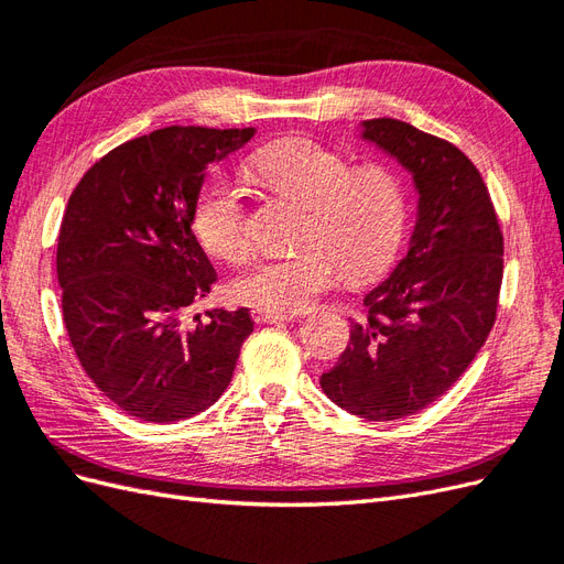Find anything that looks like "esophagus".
Here are the masks:
<instances>
[{
  "label": "esophagus",
  "instance_id": "obj_1",
  "mask_svg": "<svg viewBox=\"0 0 564 564\" xmlns=\"http://www.w3.org/2000/svg\"><path fill=\"white\" fill-rule=\"evenodd\" d=\"M251 317H253V322H259V324H280V322L294 319L292 313H270V311H261V308H253Z\"/></svg>",
  "mask_w": 564,
  "mask_h": 564
}]
</instances>
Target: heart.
Listing matches in <instances>:
<instances>
[{
  "label": "heart",
  "mask_w": 564,
  "mask_h": 564,
  "mask_svg": "<svg viewBox=\"0 0 564 564\" xmlns=\"http://www.w3.org/2000/svg\"><path fill=\"white\" fill-rule=\"evenodd\" d=\"M253 174L270 191L305 204L299 251L249 265L232 282V296L270 313H299L338 280L386 270L404 242L409 220L406 185L395 169L379 162L352 166L338 150L311 139H282L251 160ZM199 242L226 261L251 249L247 204L228 176L202 185L193 209Z\"/></svg>",
  "instance_id": "obj_1"
}]
</instances>
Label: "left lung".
<instances>
[{"mask_svg": "<svg viewBox=\"0 0 564 564\" xmlns=\"http://www.w3.org/2000/svg\"><path fill=\"white\" fill-rule=\"evenodd\" d=\"M362 139L395 158L419 193L409 251L365 296L362 322L319 386L369 421L416 414L458 381L497 319L503 235L487 185L449 141L400 119L362 122Z\"/></svg>", "mask_w": 564, "mask_h": 564, "instance_id": "obj_1", "label": "left lung"}]
</instances>
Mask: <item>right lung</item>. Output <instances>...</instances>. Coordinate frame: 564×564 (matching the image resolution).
<instances>
[{
    "label": "right lung",
    "instance_id": "obj_1",
    "mask_svg": "<svg viewBox=\"0 0 564 564\" xmlns=\"http://www.w3.org/2000/svg\"><path fill=\"white\" fill-rule=\"evenodd\" d=\"M256 129L166 127L100 158L67 199L56 272L77 360L129 416L174 423L209 409L228 388L249 308L191 313L216 270L193 232L212 162Z\"/></svg>",
    "mask_w": 564,
    "mask_h": 564
}]
</instances>
